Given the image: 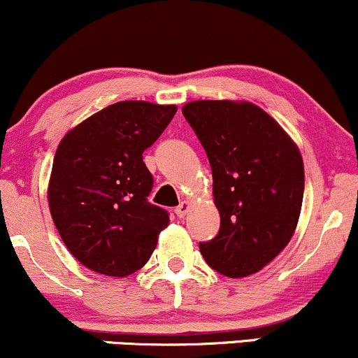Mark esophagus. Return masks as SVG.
<instances>
[{
  "instance_id": "obj_1",
  "label": "esophagus",
  "mask_w": 358,
  "mask_h": 358,
  "mask_svg": "<svg viewBox=\"0 0 358 358\" xmlns=\"http://www.w3.org/2000/svg\"><path fill=\"white\" fill-rule=\"evenodd\" d=\"M188 210H190V202H188V200H183V202L175 208V213L180 217V219H183V217L188 213Z\"/></svg>"
}]
</instances>
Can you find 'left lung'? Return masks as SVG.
<instances>
[{"instance_id":"obj_1","label":"left lung","mask_w":358,"mask_h":358,"mask_svg":"<svg viewBox=\"0 0 358 358\" xmlns=\"http://www.w3.org/2000/svg\"><path fill=\"white\" fill-rule=\"evenodd\" d=\"M182 113L210 162L220 213L219 234L200 242V252L224 276L256 274L296 231L305 192L301 153L252 102L193 101Z\"/></svg>"}]
</instances>
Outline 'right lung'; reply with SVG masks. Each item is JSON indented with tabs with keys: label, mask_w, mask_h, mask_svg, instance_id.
Segmentation results:
<instances>
[{
	"label": "right lung",
	"mask_w": 358,
	"mask_h": 358,
	"mask_svg": "<svg viewBox=\"0 0 358 358\" xmlns=\"http://www.w3.org/2000/svg\"><path fill=\"white\" fill-rule=\"evenodd\" d=\"M175 113V104L121 101L62 138L48 182V207L64 244L94 273L114 278L136 273L170 224L166 210L146 199L153 176L143 151Z\"/></svg>",
	"instance_id": "add662e5"
}]
</instances>
